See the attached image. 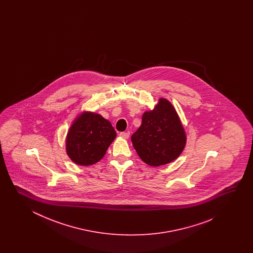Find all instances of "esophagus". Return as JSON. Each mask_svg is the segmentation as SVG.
<instances>
[{
	"label": "esophagus",
	"instance_id": "obj_1",
	"mask_svg": "<svg viewBox=\"0 0 253 253\" xmlns=\"http://www.w3.org/2000/svg\"><path fill=\"white\" fill-rule=\"evenodd\" d=\"M119 135L121 136V137H123L125 139H127L129 137V135H130V133L129 132H121Z\"/></svg>",
	"mask_w": 253,
	"mask_h": 253
}]
</instances>
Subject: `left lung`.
I'll list each match as a JSON object with an SVG mask.
<instances>
[{
  "mask_svg": "<svg viewBox=\"0 0 253 253\" xmlns=\"http://www.w3.org/2000/svg\"><path fill=\"white\" fill-rule=\"evenodd\" d=\"M131 140L145 164L160 167L181 155L186 137L172 104L160 98L156 108L144 113L142 124L132 134Z\"/></svg>",
  "mask_w": 253,
  "mask_h": 253,
  "instance_id": "obj_1",
  "label": "left lung"
}]
</instances>
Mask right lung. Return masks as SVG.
Here are the masks:
<instances>
[{
  "label": "right lung",
  "mask_w": 253,
  "mask_h": 253,
  "mask_svg": "<svg viewBox=\"0 0 253 253\" xmlns=\"http://www.w3.org/2000/svg\"><path fill=\"white\" fill-rule=\"evenodd\" d=\"M116 136L115 129L107 119L98 114H83L68 133L67 154L76 164L90 166L105 156Z\"/></svg>",
  "instance_id": "1"
}]
</instances>
